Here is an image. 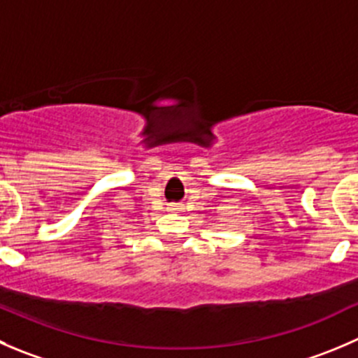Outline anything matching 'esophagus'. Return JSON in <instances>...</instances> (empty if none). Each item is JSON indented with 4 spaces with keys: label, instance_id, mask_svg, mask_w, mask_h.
Instances as JSON below:
<instances>
[{
    "label": "esophagus",
    "instance_id": "obj_1",
    "mask_svg": "<svg viewBox=\"0 0 358 358\" xmlns=\"http://www.w3.org/2000/svg\"><path fill=\"white\" fill-rule=\"evenodd\" d=\"M182 210V206H178V204H169V211H180Z\"/></svg>",
    "mask_w": 358,
    "mask_h": 358
}]
</instances>
